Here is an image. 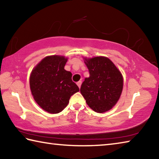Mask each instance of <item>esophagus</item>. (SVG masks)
Returning a JSON list of instances; mask_svg holds the SVG:
<instances>
[{
	"label": "esophagus",
	"mask_w": 159,
	"mask_h": 159,
	"mask_svg": "<svg viewBox=\"0 0 159 159\" xmlns=\"http://www.w3.org/2000/svg\"><path fill=\"white\" fill-rule=\"evenodd\" d=\"M76 84H77L78 86H79V88H80V86H81V84H82V81H81V80H79V81L77 82Z\"/></svg>",
	"instance_id": "34e87169"
}]
</instances>
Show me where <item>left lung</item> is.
I'll use <instances>...</instances> for the list:
<instances>
[{
  "instance_id": "obj_1",
  "label": "left lung",
  "mask_w": 159,
  "mask_h": 159,
  "mask_svg": "<svg viewBox=\"0 0 159 159\" xmlns=\"http://www.w3.org/2000/svg\"><path fill=\"white\" fill-rule=\"evenodd\" d=\"M89 78H85L80 93L93 111H109L119 99L123 90V76L114 63L105 57L85 59Z\"/></svg>"
}]
</instances>
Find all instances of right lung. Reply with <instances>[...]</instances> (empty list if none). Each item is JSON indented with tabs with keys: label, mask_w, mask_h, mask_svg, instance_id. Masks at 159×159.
I'll list each match as a JSON object with an SVG mask.
<instances>
[{
	"label": "right lung",
	"mask_w": 159,
	"mask_h": 159,
	"mask_svg": "<svg viewBox=\"0 0 159 159\" xmlns=\"http://www.w3.org/2000/svg\"><path fill=\"white\" fill-rule=\"evenodd\" d=\"M67 59L53 55L45 57L31 72L30 88L35 101L50 114L61 112L71 95L79 91L72 74L64 69Z\"/></svg>",
	"instance_id": "add662e5"
}]
</instances>
